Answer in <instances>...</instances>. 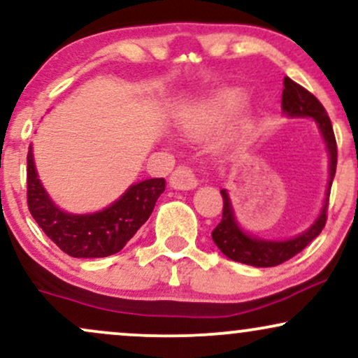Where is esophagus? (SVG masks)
I'll list each match as a JSON object with an SVG mask.
<instances>
[{
    "label": "esophagus",
    "mask_w": 358,
    "mask_h": 358,
    "mask_svg": "<svg viewBox=\"0 0 358 358\" xmlns=\"http://www.w3.org/2000/svg\"><path fill=\"white\" fill-rule=\"evenodd\" d=\"M170 185L175 190H193L199 185V180L188 166H178L170 176Z\"/></svg>",
    "instance_id": "obj_1"
}]
</instances>
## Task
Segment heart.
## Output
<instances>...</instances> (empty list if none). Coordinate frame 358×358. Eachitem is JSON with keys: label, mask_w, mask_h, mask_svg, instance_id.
Here are the masks:
<instances>
[{"label": "heart", "mask_w": 358, "mask_h": 358, "mask_svg": "<svg viewBox=\"0 0 358 358\" xmlns=\"http://www.w3.org/2000/svg\"><path fill=\"white\" fill-rule=\"evenodd\" d=\"M244 106L245 94L241 89H224L188 110L183 127L192 136H200L205 131L224 126L236 117Z\"/></svg>", "instance_id": "1"}]
</instances>
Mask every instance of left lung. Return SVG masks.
I'll return each instance as SVG.
<instances>
[{
	"mask_svg": "<svg viewBox=\"0 0 358 358\" xmlns=\"http://www.w3.org/2000/svg\"><path fill=\"white\" fill-rule=\"evenodd\" d=\"M282 85H285L281 99L282 113L287 117H311L316 122V126H318L320 134H322L324 145H327L328 173H330V178H328L320 215L316 217V220L305 232L286 241L261 239V237L250 236V234L245 232L236 219V212H234L227 190L222 188L220 193L222 199H224V210H222L220 224L213 229L212 239L224 256L232 259V261L242 262V264L254 266V268H273V266L282 264L287 259L294 257L298 252H301L311 241L320 236V232L324 227V222H327L328 199H330L331 183H334L336 171V141L334 127H331V121L322 106V102L316 99L313 94L308 92L305 87L291 80L289 77H285Z\"/></svg>",
	"mask_w": 358,
	"mask_h": 358,
	"instance_id": "1",
	"label": "left lung"
}]
</instances>
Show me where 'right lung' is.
Listing matches in <instances>:
<instances>
[{
	"mask_svg": "<svg viewBox=\"0 0 358 358\" xmlns=\"http://www.w3.org/2000/svg\"><path fill=\"white\" fill-rule=\"evenodd\" d=\"M28 208L36 224L65 254L72 257H108L116 254L150 219L156 200L165 192V180L133 183L121 196L99 212L71 213L53 203L35 168L34 148L27 156Z\"/></svg>",
	"mask_w": 358,
	"mask_h": 358,
	"instance_id": "1",
	"label": "right lung"
}]
</instances>
